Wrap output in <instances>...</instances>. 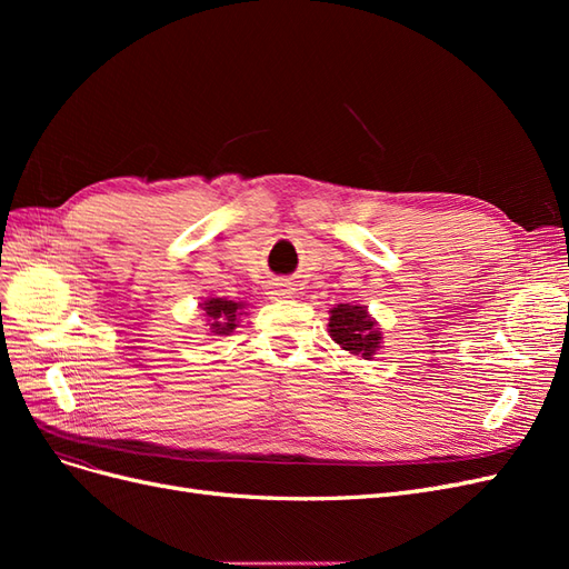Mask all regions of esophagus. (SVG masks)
Here are the masks:
<instances>
[{
    "instance_id": "obj_1",
    "label": "esophagus",
    "mask_w": 569,
    "mask_h": 569,
    "mask_svg": "<svg viewBox=\"0 0 569 569\" xmlns=\"http://www.w3.org/2000/svg\"><path fill=\"white\" fill-rule=\"evenodd\" d=\"M270 295H272V299H280V297H284V295H291V291H289V287H287V284H282V282H274V287L270 289Z\"/></svg>"
}]
</instances>
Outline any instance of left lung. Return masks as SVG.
<instances>
[{
  "label": "left lung",
  "instance_id": "left-lung-1",
  "mask_svg": "<svg viewBox=\"0 0 569 569\" xmlns=\"http://www.w3.org/2000/svg\"><path fill=\"white\" fill-rule=\"evenodd\" d=\"M330 313V325H327L330 327V337L343 351L370 358L380 349V327L368 316L363 306L339 303Z\"/></svg>",
  "mask_w": 569,
  "mask_h": 569
}]
</instances>
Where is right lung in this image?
Wrapping results in <instances>:
<instances>
[{
  "label": "right lung",
  "instance_id": "obj_1",
  "mask_svg": "<svg viewBox=\"0 0 569 569\" xmlns=\"http://www.w3.org/2000/svg\"><path fill=\"white\" fill-rule=\"evenodd\" d=\"M203 313L209 316V325H211V332L216 335H228L237 327V313L242 303H234L228 299H209L206 303H201Z\"/></svg>",
  "mask_w": 569,
  "mask_h": 569
}]
</instances>
